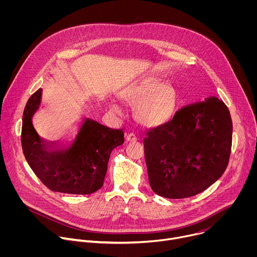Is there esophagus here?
Listing matches in <instances>:
<instances>
[{"instance_id":"obj_1","label":"esophagus","mask_w":257,"mask_h":257,"mask_svg":"<svg viewBox=\"0 0 257 257\" xmlns=\"http://www.w3.org/2000/svg\"><path fill=\"white\" fill-rule=\"evenodd\" d=\"M125 139H126L127 142H129V141H136L137 140V136L133 132H131V133H128L125 136Z\"/></svg>"}]
</instances>
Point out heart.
I'll list each match as a JSON object with an SVG mask.
<instances>
[{
	"mask_svg": "<svg viewBox=\"0 0 257 257\" xmlns=\"http://www.w3.org/2000/svg\"><path fill=\"white\" fill-rule=\"evenodd\" d=\"M128 104L137 107V118L145 126L159 127L168 123L174 116L176 108V94L170 88H157L155 84H144L133 89L126 95ZM112 109L121 114L117 105Z\"/></svg>",
	"mask_w": 257,
	"mask_h": 257,
	"instance_id": "heart-1",
	"label": "heart"
}]
</instances>
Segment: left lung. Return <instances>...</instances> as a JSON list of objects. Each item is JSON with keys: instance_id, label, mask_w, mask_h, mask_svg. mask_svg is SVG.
I'll return each instance as SVG.
<instances>
[{"instance_id": "1", "label": "left lung", "mask_w": 257, "mask_h": 257, "mask_svg": "<svg viewBox=\"0 0 257 257\" xmlns=\"http://www.w3.org/2000/svg\"><path fill=\"white\" fill-rule=\"evenodd\" d=\"M232 132L229 108L215 96L183 106L149 130L143 144L153 191L179 199L207 189L228 166Z\"/></svg>"}]
</instances>
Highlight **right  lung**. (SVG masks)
<instances>
[{
    "label": "right lung",
    "instance_id": "add662e5",
    "mask_svg": "<svg viewBox=\"0 0 257 257\" xmlns=\"http://www.w3.org/2000/svg\"><path fill=\"white\" fill-rule=\"evenodd\" d=\"M42 91L29 97L23 112L21 144L28 165L54 192L86 195L97 191L103 185L112 151L124 142L123 130L85 119L69 148L58 149L55 142L43 140L32 125Z\"/></svg>",
    "mask_w": 257,
    "mask_h": 257
}]
</instances>
